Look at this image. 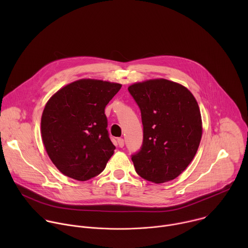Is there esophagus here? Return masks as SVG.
<instances>
[{"mask_svg":"<svg viewBox=\"0 0 248 248\" xmlns=\"http://www.w3.org/2000/svg\"><path fill=\"white\" fill-rule=\"evenodd\" d=\"M118 143H119V146L121 148H123L124 146V138H118Z\"/></svg>","mask_w":248,"mask_h":248,"instance_id":"1","label":"esophagus"}]
</instances>
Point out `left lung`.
Returning a JSON list of instances; mask_svg holds the SVG:
<instances>
[{"instance_id": "obj_1", "label": "left lung", "mask_w": 248, "mask_h": 248, "mask_svg": "<svg viewBox=\"0 0 248 248\" xmlns=\"http://www.w3.org/2000/svg\"><path fill=\"white\" fill-rule=\"evenodd\" d=\"M128 92L140 109L143 124L142 145L131 155L136 172L155 184L174 180L194 158L202 136L194 96L167 79L135 83Z\"/></svg>"}]
</instances>
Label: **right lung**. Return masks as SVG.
<instances>
[{"instance_id":"add662e5","label":"right lung","mask_w":248,"mask_h":248,"mask_svg":"<svg viewBox=\"0 0 248 248\" xmlns=\"http://www.w3.org/2000/svg\"><path fill=\"white\" fill-rule=\"evenodd\" d=\"M122 85L80 79L70 83L46 104L41 133L46 151L61 172L77 181L101 173L114 154L105 108Z\"/></svg>"}]
</instances>
